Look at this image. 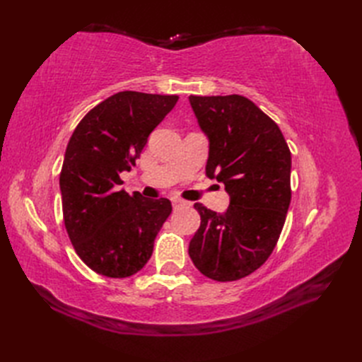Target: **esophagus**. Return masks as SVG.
I'll return each mask as SVG.
<instances>
[{"mask_svg":"<svg viewBox=\"0 0 362 362\" xmlns=\"http://www.w3.org/2000/svg\"><path fill=\"white\" fill-rule=\"evenodd\" d=\"M172 205H173V208H180V206L189 205V202H185V201L180 199V198H172Z\"/></svg>","mask_w":362,"mask_h":362,"instance_id":"esophagus-1","label":"esophagus"}]
</instances>
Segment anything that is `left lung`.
I'll list each match as a JSON object with an SVG mask.
<instances>
[{"mask_svg": "<svg viewBox=\"0 0 362 362\" xmlns=\"http://www.w3.org/2000/svg\"><path fill=\"white\" fill-rule=\"evenodd\" d=\"M190 105L210 140L206 177L225 184V213L194 204L201 226L189 255L202 275L242 279L275 249L291 201V152L279 127L242 95L196 96Z\"/></svg>", "mask_w": 362, "mask_h": 362, "instance_id": "obj_1", "label": "left lung"}]
</instances>
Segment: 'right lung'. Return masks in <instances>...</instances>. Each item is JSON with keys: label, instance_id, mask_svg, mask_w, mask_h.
I'll use <instances>...</instances> for the list:
<instances>
[{"label": "right lung", "instance_id": "right-lung-1", "mask_svg": "<svg viewBox=\"0 0 362 362\" xmlns=\"http://www.w3.org/2000/svg\"><path fill=\"white\" fill-rule=\"evenodd\" d=\"M177 101V95L115 93L69 139L60 172L64 228L76 255L103 276L128 278L144 269L172 213L166 198L120 190V172L136 166L149 134Z\"/></svg>", "mask_w": 362, "mask_h": 362}]
</instances>
